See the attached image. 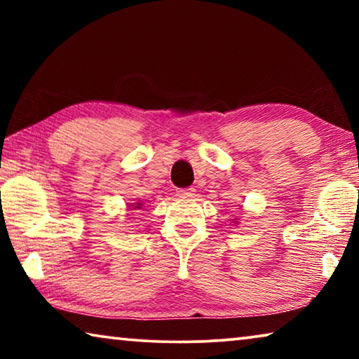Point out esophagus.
<instances>
[{
	"label": "esophagus",
	"mask_w": 359,
	"mask_h": 359,
	"mask_svg": "<svg viewBox=\"0 0 359 359\" xmlns=\"http://www.w3.org/2000/svg\"><path fill=\"white\" fill-rule=\"evenodd\" d=\"M177 194L180 198H193L194 196V188H179Z\"/></svg>",
	"instance_id": "1"
}]
</instances>
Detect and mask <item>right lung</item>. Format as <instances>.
Segmentation results:
<instances>
[{
  "label": "right lung",
  "mask_w": 359,
  "mask_h": 359,
  "mask_svg": "<svg viewBox=\"0 0 359 359\" xmlns=\"http://www.w3.org/2000/svg\"><path fill=\"white\" fill-rule=\"evenodd\" d=\"M137 205V209H139V205H141V204H136ZM133 209H136V208H133Z\"/></svg>",
  "instance_id": "right-lung-1"
}]
</instances>
